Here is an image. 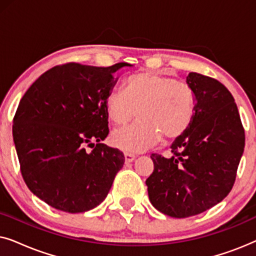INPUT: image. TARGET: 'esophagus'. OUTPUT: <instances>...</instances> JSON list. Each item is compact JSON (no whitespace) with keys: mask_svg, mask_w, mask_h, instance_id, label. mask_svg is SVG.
<instances>
[{"mask_svg":"<svg viewBox=\"0 0 256 256\" xmlns=\"http://www.w3.org/2000/svg\"><path fill=\"white\" fill-rule=\"evenodd\" d=\"M136 158V156L134 154H130V152H124V160L126 162H132Z\"/></svg>","mask_w":256,"mask_h":256,"instance_id":"34e87169","label":"esophagus"}]
</instances>
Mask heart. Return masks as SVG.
<instances>
[{"label":"heart","mask_w":256,"mask_h":256,"mask_svg":"<svg viewBox=\"0 0 256 256\" xmlns=\"http://www.w3.org/2000/svg\"><path fill=\"white\" fill-rule=\"evenodd\" d=\"M104 106L115 124H127L138 110V121L113 132L110 142L127 152H140L160 138H180L194 116V93L186 84L158 72H140L126 80V92L112 90Z\"/></svg>","instance_id":"b5f03b06"}]
</instances>
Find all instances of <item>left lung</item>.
Returning <instances> with one entry per match:
<instances>
[{
    "instance_id": "8db88e82",
    "label": "left lung",
    "mask_w": 256,
    "mask_h": 256,
    "mask_svg": "<svg viewBox=\"0 0 256 256\" xmlns=\"http://www.w3.org/2000/svg\"><path fill=\"white\" fill-rule=\"evenodd\" d=\"M194 116L171 144L174 155L152 154L154 172L146 180L154 208L188 218L213 208L230 194L244 148V130L234 98L218 80L191 72Z\"/></svg>"
}]
</instances>
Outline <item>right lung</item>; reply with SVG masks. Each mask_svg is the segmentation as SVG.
Returning a JSON list of instances; mask_svg holds the SVG:
<instances>
[{"mask_svg": "<svg viewBox=\"0 0 256 256\" xmlns=\"http://www.w3.org/2000/svg\"><path fill=\"white\" fill-rule=\"evenodd\" d=\"M126 66L132 65L56 66L20 101L12 138L20 172L29 190L51 208L68 213L96 208L124 166V154L101 141L110 132L104 100L118 82L114 73Z\"/></svg>", "mask_w": 256, "mask_h": 256, "instance_id": "right-lung-1", "label": "right lung"}]
</instances>
